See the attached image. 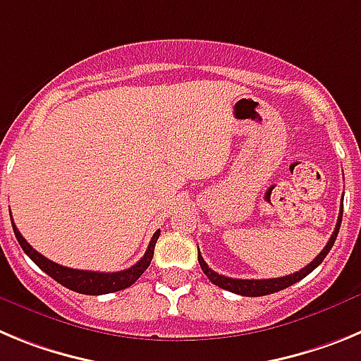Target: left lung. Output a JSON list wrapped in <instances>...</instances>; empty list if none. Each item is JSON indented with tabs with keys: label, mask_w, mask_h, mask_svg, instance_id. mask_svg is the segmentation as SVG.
<instances>
[{
	"label": "left lung",
	"mask_w": 361,
	"mask_h": 361,
	"mask_svg": "<svg viewBox=\"0 0 361 361\" xmlns=\"http://www.w3.org/2000/svg\"><path fill=\"white\" fill-rule=\"evenodd\" d=\"M342 213H343V208H340V216H338L336 228H334L329 242H327L324 250L320 251V255H318V257L314 258L311 264H307V266L302 267V269L296 271V273H293V275L280 276V279H264V280L229 279V276L219 275V273H215L212 267H208V264L204 262V258L200 253H199V264H200V267H202L204 275L208 276V279L212 280L215 286L226 289V291L237 293V295H242V296H264V295H271V293L282 291V289L289 288V286L296 283L298 280L305 279V276H307L312 269H317V267L324 262V258L327 257V253L331 251V247H333L334 240H336V237H338V231H340V224H342Z\"/></svg>",
	"instance_id": "left-lung-1"
}]
</instances>
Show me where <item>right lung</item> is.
Returning a JSON list of instances; mask_svg holds the SVG:
<instances>
[{"label": "right lung", "mask_w": 361, "mask_h": 361, "mask_svg": "<svg viewBox=\"0 0 361 361\" xmlns=\"http://www.w3.org/2000/svg\"><path fill=\"white\" fill-rule=\"evenodd\" d=\"M12 228H14V235L16 238H18L19 245H21L25 253L30 257L32 262L36 264L39 269H43L47 275L52 276L56 282H59L61 286H65V288L72 289V291L81 293V295H106V293L121 291V289H126L130 288L132 283H135V280L139 279V276L148 269L149 264H152L155 242H157L159 235H161V229H157V231L153 233L145 257H142L137 264H133L132 267L123 271H116V273H97V271L72 269V267H65L52 262V260H49V258L43 257L41 253H37V251L25 240L23 235L19 233V229L16 228L14 222H12Z\"/></svg>", "instance_id": "right-lung-1"}]
</instances>
